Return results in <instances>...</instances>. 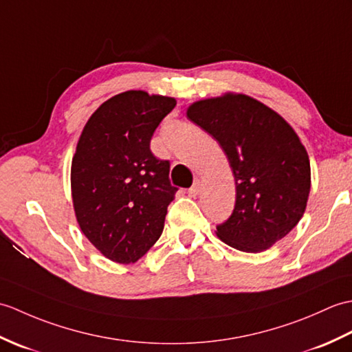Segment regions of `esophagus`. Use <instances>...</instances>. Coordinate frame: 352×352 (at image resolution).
I'll return each mask as SVG.
<instances>
[{"label": "esophagus", "mask_w": 352, "mask_h": 352, "mask_svg": "<svg viewBox=\"0 0 352 352\" xmlns=\"http://www.w3.org/2000/svg\"><path fill=\"white\" fill-rule=\"evenodd\" d=\"M200 188H201V185H200V181H196V182H194L192 184V186H191V188L188 190V194H190V196H197V194L200 192Z\"/></svg>", "instance_id": "1"}]
</instances>
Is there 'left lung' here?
I'll use <instances>...</instances> for the list:
<instances>
[{"label": "left lung", "mask_w": 352, "mask_h": 352, "mask_svg": "<svg viewBox=\"0 0 352 352\" xmlns=\"http://www.w3.org/2000/svg\"><path fill=\"white\" fill-rule=\"evenodd\" d=\"M186 116L217 140L235 176V208L217 226L218 238L247 253L285 238L302 217L310 191L309 155L294 129L245 95L199 100Z\"/></svg>", "instance_id": "left-lung-1"}]
</instances>
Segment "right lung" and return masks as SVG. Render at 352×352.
I'll return each mask as SVG.
<instances>
[{
	"label": "right lung",
	"instance_id": "1",
	"mask_svg": "<svg viewBox=\"0 0 352 352\" xmlns=\"http://www.w3.org/2000/svg\"><path fill=\"white\" fill-rule=\"evenodd\" d=\"M173 98L116 95L85 123L72 160V197L82 233L108 259L134 263L160 239L175 199L170 162L151 151Z\"/></svg>",
	"mask_w": 352,
	"mask_h": 352
}]
</instances>
